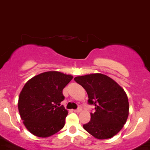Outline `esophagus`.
Masks as SVG:
<instances>
[{
	"label": "esophagus",
	"instance_id": "esophagus-1",
	"mask_svg": "<svg viewBox=\"0 0 150 150\" xmlns=\"http://www.w3.org/2000/svg\"><path fill=\"white\" fill-rule=\"evenodd\" d=\"M81 110H82L81 107V106H79V107H78V108L75 109V110H74V112H76V113H79V112L81 111Z\"/></svg>",
	"mask_w": 150,
	"mask_h": 150
}]
</instances>
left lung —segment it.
Segmentation results:
<instances>
[{
	"label": "left lung",
	"mask_w": 150,
	"mask_h": 150,
	"mask_svg": "<svg viewBox=\"0 0 150 150\" xmlns=\"http://www.w3.org/2000/svg\"><path fill=\"white\" fill-rule=\"evenodd\" d=\"M74 80L88 95V103L95 106L90 122L83 129L97 139L114 137L123 127L129 116V100L123 89L107 75L100 73L78 76Z\"/></svg>",
	"instance_id": "8db88e82"
}]
</instances>
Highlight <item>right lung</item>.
<instances>
[{
  "label": "right lung",
  "mask_w": 150,
  "mask_h": 150,
  "mask_svg": "<svg viewBox=\"0 0 150 150\" xmlns=\"http://www.w3.org/2000/svg\"><path fill=\"white\" fill-rule=\"evenodd\" d=\"M73 77L51 71L33 77L25 84L18 98V111L30 133L48 137L62 129L68 114L60 102L63 88Z\"/></svg>",
  "instance_id": "1"
}]
</instances>
